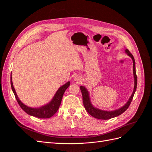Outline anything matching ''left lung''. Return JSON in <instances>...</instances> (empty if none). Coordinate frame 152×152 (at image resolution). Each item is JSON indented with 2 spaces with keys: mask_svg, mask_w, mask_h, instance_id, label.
I'll list each match as a JSON object with an SVG mask.
<instances>
[{
  "mask_svg": "<svg viewBox=\"0 0 152 152\" xmlns=\"http://www.w3.org/2000/svg\"><path fill=\"white\" fill-rule=\"evenodd\" d=\"M126 53L129 56H130L133 62V75H134V90L132 93V95L131 96L130 98L129 99L127 102L126 103V104L123 106L122 107L118 108L117 110H113V111H104V110H99L97 108L94 107L93 105L91 104L89 94L88 91L84 86H80V89L81 91V93L82 94V100H83L84 106L86 110V111L88 112L91 116L96 118L102 119V120H108V119L114 118L115 117H117L120 115L122 113H123L126 110L129 108V105L132 102L133 96L136 92V87H137V75L136 73V67H135V60L134 58L133 57L132 54L129 52V50L128 49L125 50Z\"/></svg>",
  "mask_w": 152,
  "mask_h": 152,
  "instance_id": "left-lung-1",
  "label": "left lung"
}]
</instances>
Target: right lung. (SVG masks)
<instances>
[{
	"instance_id": "add662e5",
	"label": "right lung",
	"mask_w": 152,
	"mask_h": 152,
	"mask_svg": "<svg viewBox=\"0 0 152 152\" xmlns=\"http://www.w3.org/2000/svg\"><path fill=\"white\" fill-rule=\"evenodd\" d=\"M70 82H68L65 84H64L59 87L56 93V94H55V95L54 96L53 98L49 103L43 106V107H41L39 108H31L23 103L20 100V99L18 98L15 89V87H14L12 84V76L11 75V88L15 96V98L17 100L18 104H19V105L20 106V107L22 108V110H23V111L25 112L27 114L35 117L40 118H50L56 113L58 110L59 108V106L61 104L63 94L65 92L66 89L69 87V86H70Z\"/></svg>"
}]
</instances>
